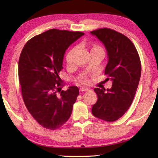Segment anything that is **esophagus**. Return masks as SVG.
<instances>
[{
    "instance_id": "34e87169",
    "label": "esophagus",
    "mask_w": 158,
    "mask_h": 158,
    "mask_svg": "<svg viewBox=\"0 0 158 158\" xmlns=\"http://www.w3.org/2000/svg\"><path fill=\"white\" fill-rule=\"evenodd\" d=\"M88 88H80V91L81 92H86V91H88Z\"/></svg>"
}]
</instances>
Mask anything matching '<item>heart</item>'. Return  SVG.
<instances>
[{"label": "heart", "instance_id": "b5f03b06", "mask_svg": "<svg viewBox=\"0 0 158 158\" xmlns=\"http://www.w3.org/2000/svg\"><path fill=\"white\" fill-rule=\"evenodd\" d=\"M101 49L100 48L99 46L96 45H94L92 46V48L91 49V52L93 51V50H95V49ZM77 48H73L71 50H70V51L68 52V53L66 54V62L68 64H71L73 62V55H74V53L75 52ZM80 81H81V83H86V79L85 78H81V79H80Z\"/></svg>", "mask_w": 158, "mask_h": 158}]
</instances>
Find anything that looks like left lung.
<instances>
[{
    "instance_id": "obj_1",
    "label": "left lung",
    "mask_w": 158,
    "mask_h": 158,
    "mask_svg": "<svg viewBox=\"0 0 158 158\" xmlns=\"http://www.w3.org/2000/svg\"><path fill=\"white\" fill-rule=\"evenodd\" d=\"M105 45L108 63L105 74L113 82L110 89L96 88L98 96L92 113L97 118L115 122L132 104L141 75V63L132 42L122 33L103 28L90 32Z\"/></svg>"
}]
</instances>
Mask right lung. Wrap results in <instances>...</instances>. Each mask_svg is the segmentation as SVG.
Returning <instances> with one entry per match:
<instances>
[{"label": "right lung", "instance_id": "right-lung-1", "mask_svg": "<svg viewBox=\"0 0 158 158\" xmlns=\"http://www.w3.org/2000/svg\"><path fill=\"white\" fill-rule=\"evenodd\" d=\"M83 35L49 30L30 39L20 54L18 75L23 102L34 119L47 129L60 128L71 115L79 89L70 86L62 90L59 73L66 50Z\"/></svg>", "mask_w": 158, "mask_h": 158}]
</instances>
